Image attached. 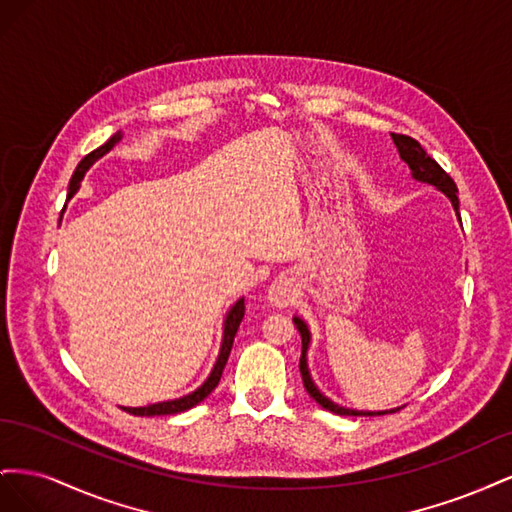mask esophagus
<instances>
[{
	"label": "esophagus",
	"mask_w": 512,
	"mask_h": 512,
	"mask_svg": "<svg viewBox=\"0 0 512 512\" xmlns=\"http://www.w3.org/2000/svg\"><path fill=\"white\" fill-rule=\"evenodd\" d=\"M292 292H294V290H292L290 277L282 275V277H277V280L269 286V301H271L275 307H284V305L290 303Z\"/></svg>",
	"instance_id": "obj_1"
}]
</instances>
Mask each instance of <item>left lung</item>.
Returning a JSON list of instances; mask_svg holds the SVG:
<instances>
[{
    "label": "left lung",
    "mask_w": 512,
    "mask_h": 512,
    "mask_svg": "<svg viewBox=\"0 0 512 512\" xmlns=\"http://www.w3.org/2000/svg\"><path fill=\"white\" fill-rule=\"evenodd\" d=\"M391 136H393V141H395V145H397V149H399L401 160H404V162L410 166L412 177L418 179V181H425V183L436 185L438 190H442L448 198H451L453 207L459 211L457 185H455V181L451 179V175H448L446 170H444L436 160L429 158L427 151L421 147V143L414 141L412 136L395 134V132H391ZM292 320H294V324H297V329H299V333H301V342H303L301 361H299L303 386H305V391H307L309 395H312L324 410H329V412L339 414V416H380V414H389V412H397V410H399V408H397V410H389V412H359V410H348V408L337 406V404H333L331 399L324 397V395L316 389V386H314L312 378H309V371H307V346H309L307 324H305L301 318H297V316H294Z\"/></svg>",
    "instance_id": "obj_1"
}]
</instances>
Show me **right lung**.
Segmentation results:
<instances>
[{
	"instance_id": "right-lung-1",
	"label": "right lung",
	"mask_w": 512,
	"mask_h": 512,
	"mask_svg": "<svg viewBox=\"0 0 512 512\" xmlns=\"http://www.w3.org/2000/svg\"><path fill=\"white\" fill-rule=\"evenodd\" d=\"M119 138H121V134L117 132L115 136L108 138V141H106L102 147H98V149H94L91 153H87V156L79 162V166H76L74 175H72V179H70V185H68V198L74 196L76 190H79L81 179L85 177L87 168H89L91 164H94L100 156H104L106 151H111L113 145L119 141ZM243 314H245V301L239 299L235 305H232V309H230L228 316H226V322H224V339H222V350H220L218 361H215L213 371L209 374V378L205 380V384L200 386V389H196L194 393L185 395V397H181V399L162 401V404H151V406H145V408H123V410L134 414V416H164V414H179V412H185V410H190V408L198 406L200 401H203V399L215 389V386H218V382H220V378H222V371H224V367H226L228 354H230V350H232V342H235V335H237V329H239V324H241V320H243Z\"/></svg>"
}]
</instances>
